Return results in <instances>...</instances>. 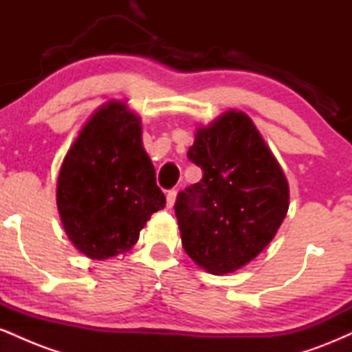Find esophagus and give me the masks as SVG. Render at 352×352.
Listing matches in <instances>:
<instances>
[{"label":"esophagus","mask_w":352,"mask_h":352,"mask_svg":"<svg viewBox=\"0 0 352 352\" xmlns=\"http://www.w3.org/2000/svg\"><path fill=\"white\" fill-rule=\"evenodd\" d=\"M175 199H177V192L175 190H168L167 192V207L172 208L175 205Z\"/></svg>","instance_id":"obj_1"}]
</instances>
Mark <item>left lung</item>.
Segmentation results:
<instances>
[{
  "instance_id": "obj_1",
  "label": "left lung",
  "mask_w": 352,
  "mask_h": 352,
  "mask_svg": "<svg viewBox=\"0 0 352 352\" xmlns=\"http://www.w3.org/2000/svg\"><path fill=\"white\" fill-rule=\"evenodd\" d=\"M187 157L204 177L177 195L182 245L200 268L235 272L263 252L285 220V173L252 119L236 111L200 127Z\"/></svg>"
}]
</instances>
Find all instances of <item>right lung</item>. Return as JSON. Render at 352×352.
Returning a JSON list of instances; mask_svg holds the SVG:
<instances>
[{
	"label": "right lung",
	"mask_w": 352,
	"mask_h": 352,
	"mask_svg": "<svg viewBox=\"0 0 352 352\" xmlns=\"http://www.w3.org/2000/svg\"><path fill=\"white\" fill-rule=\"evenodd\" d=\"M56 200L69 240L92 260L129 252L165 207L140 119L124 102H107L79 132L60 165Z\"/></svg>",
	"instance_id": "right-lung-1"
}]
</instances>
